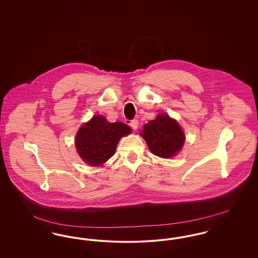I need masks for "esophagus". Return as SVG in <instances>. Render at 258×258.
<instances>
[{
  "label": "esophagus",
  "mask_w": 258,
  "mask_h": 258,
  "mask_svg": "<svg viewBox=\"0 0 258 258\" xmlns=\"http://www.w3.org/2000/svg\"><path fill=\"white\" fill-rule=\"evenodd\" d=\"M130 125H131V127H132L133 130H136V128L138 127V121H137L136 119L132 120V121H131V123H130Z\"/></svg>",
  "instance_id": "1"
}]
</instances>
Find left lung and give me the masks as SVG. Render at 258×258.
<instances>
[{"mask_svg": "<svg viewBox=\"0 0 258 258\" xmlns=\"http://www.w3.org/2000/svg\"><path fill=\"white\" fill-rule=\"evenodd\" d=\"M141 135L147 142L151 152L163 159L176 155L184 142L181 126L168 115H160L144 125Z\"/></svg>", "mask_w": 258, "mask_h": 258, "instance_id": "left-lung-1", "label": "left lung"}]
</instances>
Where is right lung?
<instances>
[{
  "mask_svg": "<svg viewBox=\"0 0 258 258\" xmlns=\"http://www.w3.org/2000/svg\"><path fill=\"white\" fill-rule=\"evenodd\" d=\"M132 128L121 122L108 123L102 116H95L82 125L75 137L78 154L88 164L98 166L114 156L122 136Z\"/></svg>",
  "mask_w": 258,
  "mask_h": 258,
  "instance_id": "right-lung-1",
  "label": "right lung"
}]
</instances>
